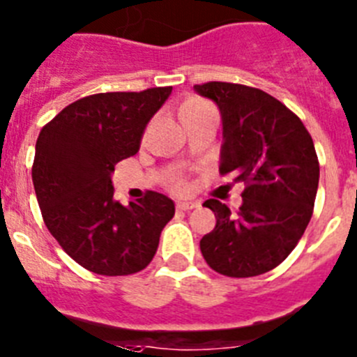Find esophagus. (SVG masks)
Returning a JSON list of instances; mask_svg holds the SVG:
<instances>
[{
  "label": "esophagus",
  "instance_id": "34e87169",
  "mask_svg": "<svg viewBox=\"0 0 357 357\" xmlns=\"http://www.w3.org/2000/svg\"><path fill=\"white\" fill-rule=\"evenodd\" d=\"M176 208H178L179 212H188V210L196 208V204L188 203V201H178V203H176Z\"/></svg>",
  "mask_w": 357,
  "mask_h": 357
}]
</instances>
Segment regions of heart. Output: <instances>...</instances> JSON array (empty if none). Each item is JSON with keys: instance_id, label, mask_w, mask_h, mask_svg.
I'll return each mask as SVG.
<instances>
[{"instance_id": "1", "label": "heart", "mask_w": 357, "mask_h": 357, "mask_svg": "<svg viewBox=\"0 0 357 357\" xmlns=\"http://www.w3.org/2000/svg\"><path fill=\"white\" fill-rule=\"evenodd\" d=\"M196 105H201L199 100H187L185 104H183L181 109H187V107H196ZM170 185H172V188L178 192H185L187 190V181H185V178L183 176H174L172 178V181H170Z\"/></svg>"}]
</instances>
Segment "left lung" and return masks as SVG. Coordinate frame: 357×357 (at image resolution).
I'll list each match as a JSON object with an SVG mask.
<instances>
[{"instance_id":"left-lung-1","label":"left lung","mask_w":357,"mask_h":357,"mask_svg":"<svg viewBox=\"0 0 357 357\" xmlns=\"http://www.w3.org/2000/svg\"><path fill=\"white\" fill-rule=\"evenodd\" d=\"M194 89L221 111L219 172L244 185L237 213L204 201L217 222L201 238V253L226 277H257L286 260L311 221L320 179L314 144L302 120L262 89L231 82Z\"/></svg>"}]
</instances>
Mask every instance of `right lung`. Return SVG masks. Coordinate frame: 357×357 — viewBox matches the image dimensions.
<instances>
[{
	"label": "right lung",
	"instance_id": "add662e5",
	"mask_svg": "<svg viewBox=\"0 0 357 357\" xmlns=\"http://www.w3.org/2000/svg\"><path fill=\"white\" fill-rule=\"evenodd\" d=\"M172 88L97 93L66 105L39 132L32 181L46 228L77 264L123 277L153 260L174 203L160 192L122 204L111 172L135 156Z\"/></svg>",
	"mask_w": 357,
	"mask_h": 357
}]
</instances>
